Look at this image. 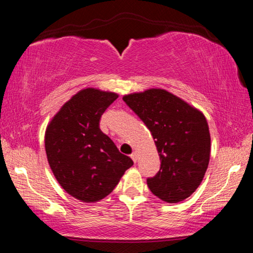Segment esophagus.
I'll use <instances>...</instances> for the list:
<instances>
[{"label":"esophagus","mask_w":253,"mask_h":253,"mask_svg":"<svg viewBox=\"0 0 253 253\" xmlns=\"http://www.w3.org/2000/svg\"><path fill=\"white\" fill-rule=\"evenodd\" d=\"M130 157H131V160L134 161V163H136L137 160H138V155H137V153H135V152L130 154Z\"/></svg>","instance_id":"1"}]
</instances>
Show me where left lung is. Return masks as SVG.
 Listing matches in <instances>:
<instances>
[{
  "label": "left lung",
  "instance_id": "8db88e82",
  "mask_svg": "<svg viewBox=\"0 0 253 253\" xmlns=\"http://www.w3.org/2000/svg\"><path fill=\"white\" fill-rule=\"evenodd\" d=\"M123 100L151 130L161 168L147 178L154 195L168 203L187 199L207 172L211 137L204 115L164 89L124 96Z\"/></svg>",
  "mask_w": 253,
  "mask_h": 253
}]
</instances>
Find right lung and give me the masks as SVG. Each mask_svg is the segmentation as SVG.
<instances>
[{"instance_id":"right-lung-1","label":"right lung","mask_w":253,"mask_h":253,"mask_svg":"<svg viewBox=\"0 0 253 253\" xmlns=\"http://www.w3.org/2000/svg\"><path fill=\"white\" fill-rule=\"evenodd\" d=\"M117 98L114 92L84 89L62 106L46 127L44 145L50 168L63 190L83 202L106 198L134 164L99 127L101 115Z\"/></svg>"}]
</instances>
